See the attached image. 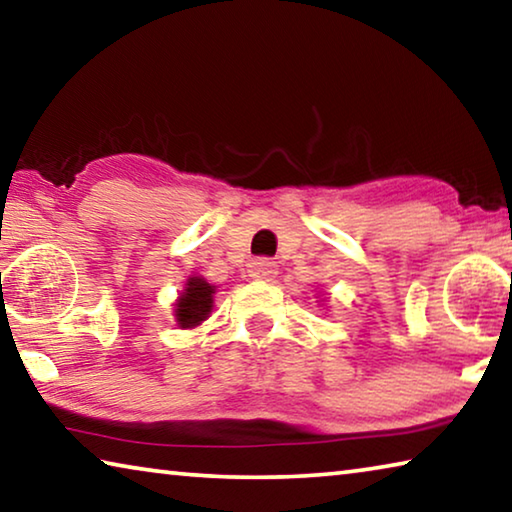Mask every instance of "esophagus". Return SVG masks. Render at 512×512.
I'll use <instances>...</instances> for the list:
<instances>
[{
    "label": "esophagus",
    "instance_id": "esophagus-1",
    "mask_svg": "<svg viewBox=\"0 0 512 512\" xmlns=\"http://www.w3.org/2000/svg\"><path fill=\"white\" fill-rule=\"evenodd\" d=\"M248 275L259 282H271L277 275V266L275 262H268V259H255V262L248 266Z\"/></svg>",
    "mask_w": 512,
    "mask_h": 512
}]
</instances>
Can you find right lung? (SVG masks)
I'll list each match as a JSON object with an SVG mask.
<instances>
[{
	"label": "right lung",
	"mask_w": 512,
	"mask_h": 512,
	"mask_svg": "<svg viewBox=\"0 0 512 512\" xmlns=\"http://www.w3.org/2000/svg\"><path fill=\"white\" fill-rule=\"evenodd\" d=\"M216 287L205 280L203 275L187 277L183 291L173 302V318L180 329H194L210 318L214 309Z\"/></svg>",
	"instance_id": "add662e5"
}]
</instances>
